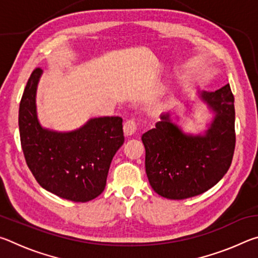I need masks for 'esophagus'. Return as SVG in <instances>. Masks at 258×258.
Instances as JSON below:
<instances>
[{
    "mask_svg": "<svg viewBox=\"0 0 258 258\" xmlns=\"http://www.w3.org/2000/svg\"><path fill=\"white\" fill-rule=\"evenodd\" d=\"M123 128L125 137H131V135H133L135 133V131H137V123H135L133 119L126 120Z\"/></svg>",
    "mask_w": 258,
    "mask_h": 258,
    "instance_id": "obj_1",
    "label": "esophagus"
}]
</instances>
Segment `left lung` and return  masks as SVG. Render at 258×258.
<instances>
[{"mask_svg": "<svg viewBox=\"0 0 258 258\" xmlns=\"http://www.w3.org/2000/svg\"><path fill=\"white\" fill-rule=\"evenodd\" d=\"M200 98L215 113L204 135L183 133L171 115L142 135L146 173L152 189L174 200L202 195L229 171L235 147L234 97L226 84Z\"/></svg>", "mask_w": 258, "mask_h": 258, "instance_id": "obj_1", "label": "left lung"}]
</instances>
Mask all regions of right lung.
I'll return each instance as SVG.
<instances>
[{
	"instance_id": "obj_1",
	"label": "right lung",
	"mask_w": 258,
	"mask_h": 258,
	"mask_svg": "<svg viewBox=\"0 0 258 258\" xmlns=\"http://www.w3.org/2000/svg\"><path fill=\"white\" fill-rule=\"evenodd\" d=\"M42 75L34 69L19 107V132L26 163L42 187L60 198L86 203L102 194L108 171L123 146V119L99 117L72 132L42 127L36 90Z\"/></svg>"
}]
</instances>
